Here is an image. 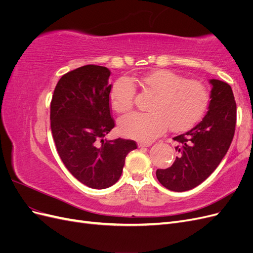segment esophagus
Listing matches in <instances>:
<instances>
[{
    "instance_id": "34e87169",
    "label": "esophagus",
    "mask_w": 253,
    "mask_h": 253,
    "mask_svg": "<svg viewBox=\"0 0 253 253\" xmlns=\"http://www.w3.org/2000/svg\"><path fill=\"white\" fill-rule=\"evenodd\" d=\"M152 145V142L151 141H139L138 142V148H148V147H151Z\"/></svg>"
}]
</instances>
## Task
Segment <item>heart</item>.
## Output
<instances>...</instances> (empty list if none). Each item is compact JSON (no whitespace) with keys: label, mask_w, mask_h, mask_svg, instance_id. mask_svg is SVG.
Wrapping results in <instances>:
<instances>
[{"label":"heart","mask_w":253,"mask_h":253,"mask_svg":"<svg viewBox=\"0 0 253 253\" xmlns=\"http://www.w3.org/2000/svg\"><path fill=\"white\" fill-rule=\"evenodd\" d=\"M143 89L155 94L149 113H132L118 121L119 132L126 137L151 141L162 135L168 126L182 131L201 119L209 101V94L200 81L185 79L168 70H157L143 75L139 80ZM136 89L126 78L114 83L110 100L117 113L132 109Z\"/></svg>","instance_id":"obj_1"}]
</instances>
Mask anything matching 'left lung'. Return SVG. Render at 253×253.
Segmentation results:
<instances>
[{"label":"left lung","mask_w":253,"mask_h":253,"mask_svg":"<svg viewBox=\"0 0 253 253\" xmlns=\"http://www.w3.org/2000/svg\"><path fill=\"white\" fill-rule=\"evenodd\" d=\"M212 85L208 112L203 120L185 134L174 137L179 153L172 167L158 169L164 187L183 192L202 183L216 169L230 147L236 124V103L228 83L209 80Z\"/></svg>","instance_id":"left-lung-1"}]
</instances>
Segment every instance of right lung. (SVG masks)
Listing matches in <instances>:
<instances>
[{
	"label": "right lung",
	"instance_id": "obj_1",
	"mask_svg": "<svg viewBox=\"0 0 253 253\" xmlns=\"http://www.w3.org/2000/svg\"><path fill=\"white\" fill-rule=\"evenodd\" d=\"M109 68L84 65L63 75L50 103V126L58 154L66 169L93 189L113 186L126 157L137 149L127 139L105 138L115 126L110 111Z\"/></svg>",
	"mask_w": 253,
	"mask_h": 253
}]
</instances>
